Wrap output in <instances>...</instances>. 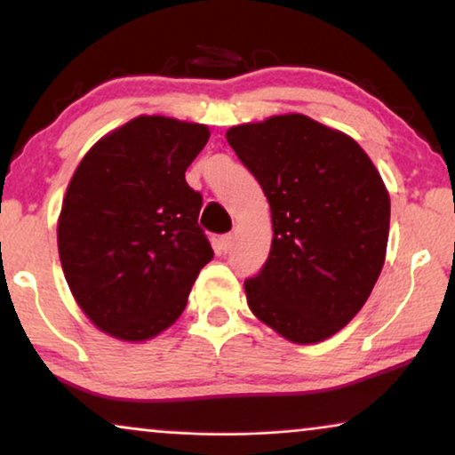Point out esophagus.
Returning a JSON list of instances; mask_svg holds the SVG:
<instances>
[{
	"label": "esophagus",
	"instance_id": "1",
	"mask_svg": "<svg viewBox=\"0 0 455 455\" xmlns=\"http://www.w3.org/2000/svg\"><path fill=\"white\" fill-rule=\"evenodd\" d=\"M221 244H223V248H226V251H232V246H234V234L221 235Z\"/></svg>",
	"mask_w": 455,
	"mask_h": 455
}]
</instances>
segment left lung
Returning <instances> with one entry per match:
<instances>
[{"label": "left lung", "mask_w": 455, "mask_h": 455, "mask_svg": "<svg viewBox=\"0 0 455 455\" xmlns=\"http://www.w3.org/2000/svg\"><path fill=\"white\" fill-rule=\"evenodd\" d=\"M259 180L273 242L246 279L252 315L294 344H319L369 300L385 263L389 192L350 136L302 114L271 116L226 132Z\"/></svg>", "instance_id": "obj_1"}]
</instances>
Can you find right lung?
<instances>
[{"label": "right lung", "mask_w": 455, "mask_h": 455, "mask_svg": "<svg viewBox=\"0 0 455 455\" xmlns=\"http://www.w3.org/2000/svg\"><path fill=\"white\" fill-rule=\"evenodd\" d=\"M209 136L204 124L139 116L99 139L68 184L61 269L83 313L111 338L165 331L213 259L198 228L203 196L184 176Z\"/></svg>", "instance_id": "right-lung-1"}]
</instances>
